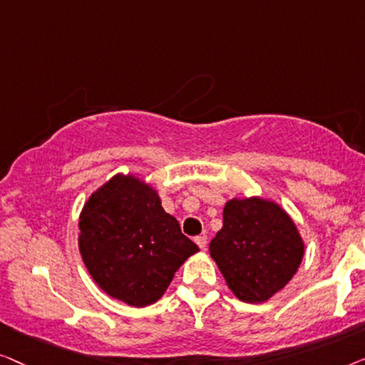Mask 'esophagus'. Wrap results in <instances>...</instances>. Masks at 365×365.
<instances>
[{"mask_svg": "<svg viewBox=\"0 0 365 365\" xmlns=\"http://www.w3.org/2000/svg\"><path fill=\"white\" fill-rule=\"evenodd\" d=\"M195 243H197L202 250H205V248H207V236H205V235L197 236V238H195Z\"/></svg>", "mask_w": 365, "mask_h": 365, "instance_id": "34e87169", "label": "esophagus"}]
</instances>
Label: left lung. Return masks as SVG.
Instances as JSON below:
<instances>
[{
    "label": "left lung",
    "mask_w": 365,
    "mask_h": 365,
    "mask_svg": "<svg viewBox=\"0 0 365 365\" xmlns=\"http://www.w3.org/2000/svg\"><path fill=\"white\" fill-rule=\"evenodd\" d=\"M210 256L233 294L256 304L292 279L304 256V240L274 200L235 197L225 203L223 227L210 243Z\"/></svg>",
    "instance_id": "8db88e82"
}]
</instances>
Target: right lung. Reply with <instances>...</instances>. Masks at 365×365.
Wrapping results in <instances>:
<instances>
[{
	"mask_svg": "<svg viewBox=\"0 0 365 365\" xmlns=\"http://www.w3.org/2000/svg\"><path fill=\"white\" fill-rule=\"evenodd\" d=\"M79 251L106 294L133 307L157 302L200 248L182 233L160 195L133 173H115L79 215Z\"/></svg>",
	"mask_w": 365,
	"mask_h": 365,
	"instance_id": "right-lung-1",
	"label": "right lung"
}]
</instances>
